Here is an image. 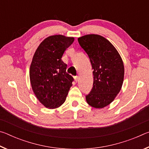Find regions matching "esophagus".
I'll return each mask as SVG.
<instances>
[{
    "instance_id": "34e87169",
    "label": "esophagus",
    "mask_w": 149,
    "mask_h": 149,
    "mask_svg": "<svg viewBox=\"0 0 149 149\" xmlns=\"http://www.w3.org/2000/svg\"><path fill=\"white\" fill-rule=\"evenodd\" d=\"M79 77L78 76V75H76V76L74 77V79L75 82H77L78 81H79Z\"/></svg>"
}]
</instances>
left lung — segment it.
<instances>
[{
	"label": "left lung",
	"mask_w": 149,
	"mask_h": 149,
	"mask_svg": "<svg viewBox=\"0 0 149 149\" xmlns=\"http://www.w3.org/2000/svg\"><path fill=\"white\" fill-rule=\"evenodd\" d=\"M88 54L93 70V87L86 96L88 104L95 108L109 105L122 89L124 65L119 52L101 35H85L77 39Z\"/></svg>",
	"instance_id": "1"
}]
</instances>
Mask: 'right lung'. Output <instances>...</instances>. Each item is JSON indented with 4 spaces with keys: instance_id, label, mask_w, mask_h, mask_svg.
Returning a JSON list of instances; mask_svg holds the SVG:
<instances>
[{
    "instance_id": "obj_1",
    "label": "right lung",
    "mask_w": 149,
    "mask_h": 149,
    "mask_svg": "<svg viewBox=\"0 0 149 149\" xmlns=\"http://www.w3.org/2000/svg\"><path fill=\"white\" fill-rule=\"evenodd\" d=\"M74 37L51 35L35 50L29 68L32 90L41 104L49 109L60 107L65 102L73 78L66 73L67 65L62 60Z\"/></svg>"
}]
</instances>
